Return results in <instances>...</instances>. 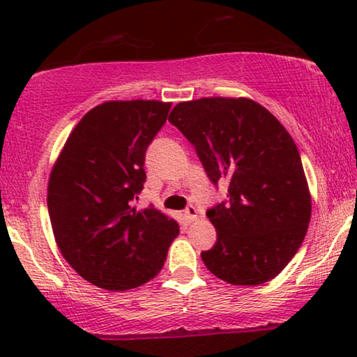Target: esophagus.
Here are the masks:
<instances>
[{"label":"esophagus","mask_w":357,"mask_h":357,"mask_svg":"<svg viewBox=\"0 0 357 357\" xmlns=\"http://www.w3.org/2000/svg\"><path fill=\"white\" fill-rule=\"evenodd\" d=\"M183 216H185V219H187L188 222L197 221V219H198V211H197V208H195L193 204H190V206L183 211Z\"/></svg>","instance_id":"1"}]
</instances>
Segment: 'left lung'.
Here are the masks:
<instances>
[{
  "label": "left lung",
  "instance_id": "8db88e82",
  "mask_svg": "<svg viewBox=\"0 0 357 357\" xmlns=\"http://www.w3.org/2000/svg\"><path fill=\"white\" fill-rule=\"evenodd\" d=\"M169 121L195 146L227 202L208 209L218 242L202 260L219 280L257 286L284 270L304 241L312 198L297 146L271 112L245 97L180 102Z\"/></svg>",
  "mask_w": 357,
  "mask_h": 357
}]
</instances>
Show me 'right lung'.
<instances>
[{"mask_svg":"<svg viewBox=\"0 0 357 357\" xmlns=\"http://www.w3.org/2000/svg\"><path fill=\"white\" fill-rule=\"evenodd\" d=\"M170 102L110 100L82 116L50 178L48 214L61 255L77 275L107 291L158 276L178 224L155 208L131 206L146 182V149Z\"/></svg>","mask_w":357,"mask_h":357,"instance_id":"1","label":"right lung"}]
</instances>
